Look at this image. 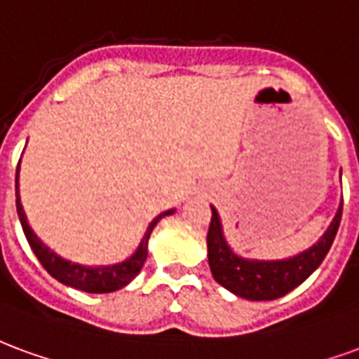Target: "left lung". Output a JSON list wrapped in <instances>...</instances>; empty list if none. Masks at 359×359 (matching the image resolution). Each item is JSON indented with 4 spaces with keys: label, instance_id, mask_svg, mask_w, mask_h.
<instances>
[{
    "label": "left lung",
    "instance_id": "1",
    "mask_svg": "<svg viewBox=\"0 0 359 359\" xmlns=\"http://www.w3.org/2000/svg\"><path fill=\"white\" fill-rule=\"evenodd\" d=\"M210 208L212 218L206 235V247L212 276L224 289L247 300H276L297 289L300 283H304L319 268V264L323 262L333 245L342 218L341 203L325 233L319 237L318 243L306 248L304 252L283 260H252L235 255L231 250L224 237L218 210L214 206Z\"/></svg>",
    "mask_w": 359,
    "mask_h": 359
}]
</instances>
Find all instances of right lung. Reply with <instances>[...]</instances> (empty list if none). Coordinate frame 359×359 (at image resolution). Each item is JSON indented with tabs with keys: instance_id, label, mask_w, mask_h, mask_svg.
<instances>
[{
	"instance_id": "right-lung-1",
	"label": "right lung",
	"mask_w": 359,
	"mask_h": 359,
	"mask_svg": "<svg viewBox=\"0 0 359 359\" xmlns=\"http://www.w3.org/2000/svg\"><path fill=\"white\" fill-rule=\"evenodd\" d=\"M15 195H17V214L18 219H20V226H22V231L26 235V241L28 245L34 250L36 258L40 260V264L46 268V271L51 277H55L59 283L67 285V287H72V289L83 290V292H112V290H118L122 287L130 283L132 279H135V276L140 273L143 264L147 260V245L149 237L153 233L154 226L161 222L164 216H170L174 214V208L172 210H166L158 214L156 218L149 224L147 231L141 239L140 247L133 252L130 258H126L124 262L112 264V266H82V264H72L70 260H65L59 255H55L53 250L49 247H46L38 235L34 233L32 227L28 226V219H26V214L22 210V205H20V197H18V168H17V177H15Z\"/></svg>"
}]
</instances>
